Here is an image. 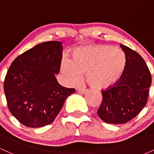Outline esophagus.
Wrapping results in <instances>:
<instances>
[{
  "instance_id": "1",
  "label": "esophagus",
  "mask_w": 154,
  "mask_h": 154,
  "mask_svg": "<svg viewBox=\"0 0 154 154\" xmlns=\"http://www.w3.org/2000/svg\"><path fill=\"white\" fill-rule=\"evenodd\" d=\"M77 91H78L79 93H82V94H86V93L88 92V90H85V89H78L77 90Z\"/></svg>"
}]
</instances>
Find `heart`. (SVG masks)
Masks as SVG:
<instances>
[{"label":"heart","mask_w":154,"mask_h":154,"mask_svg":"<svg viewBox=\"0 0 154 154\" xmlns=\"http://www.w3.org/2000/svg\"><path fill=\"white\" fill-rule=\"evenodd\" d=\"M126 63V56L119 48L106 45H89L76 49L71 60L63 59L61 72L67 85L76 84L85 73V79L91 88L103 90L119 81Z\"/></svg>","instance_id":"1"}]
</instances>
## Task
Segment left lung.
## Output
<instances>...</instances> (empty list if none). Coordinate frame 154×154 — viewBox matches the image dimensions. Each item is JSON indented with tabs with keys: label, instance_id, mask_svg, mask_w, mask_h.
I'll return each mask as SVG.
<instances>
[{
	"label": "left lung",
	"instance_id": "left-lung-1",
	"mask_svg": "<svg viewBox=\"0 0 154 154\" xmlns=\"http://www.w3.org/2000/svg\"><path fill=\"white\" fill-rule=\"evenodd\" d=\"M127 59L122 76L114 87L102 91L98 114L104 122L125 124L135 118L146 105L151 75L144 59L126 45H120Z\"/></svg>",
	"mask_w": 154,
	"mask_h": 154
}]
</instances>
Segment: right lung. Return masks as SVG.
<instances>
[{"instance_id": "obj_1", "label": "right lung", "mask_w": 154, "mask_h": 154, "mask_svg": "<svg viewBox=\"0 0 154 154\" xmlns=\"http://www.w3.org/2000/svg\"><path fill=\"white\" fill-rule=\"evenodd\" d=\"M62 43L38 44L16 58L7 72L4 92L8 109L28 128H41L54 121L65 100L75 90L61 86L59 72Z\"/></svg>"}]
</instances>
